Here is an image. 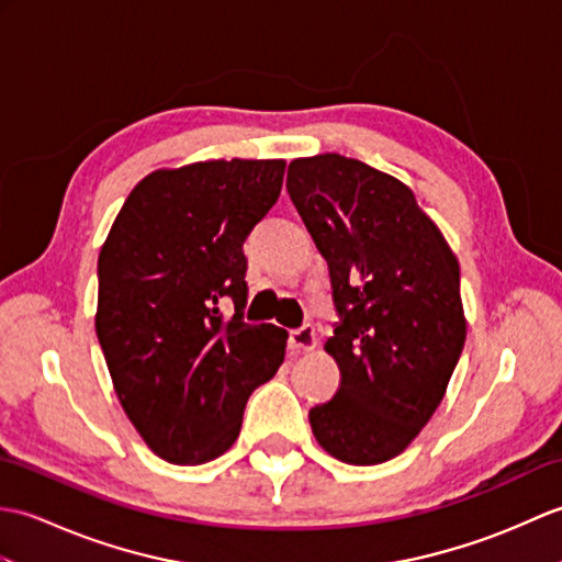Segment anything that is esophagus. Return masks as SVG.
Masks as SVG:
<instances>
[{
	"instance_id": "1",
	"label": "esophagus",
	"mask_w": 562,
	"mask_h": 562,
	"mask_svg": "<svg viewBox=\"0 0 562 562\" xmlns=\"http://www.w3.org/2000/svg\"><path fill=\"white\" fill-rule=\"evenodd\" d=\"M290 348L314 350L316 348V328L312 324H304L300 328L290 330Z\"/></svg>"
}]
</instances>
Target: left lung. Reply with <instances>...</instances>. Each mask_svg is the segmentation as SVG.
Here are the masks:
<instances>
[{"label": "left lung", "instance_id": "left-lung-1", "mask_svg": "<svg viewBox=\"0 0 562 562\" xmlns=\"http://www.w3.org/2000/svg\"><path fill=\"white\" fill-rule=\"evenodd\" d=\"M288 193L328 260L338 312L326 350L340 389L308 423L330 457L384 463L427 425L461 357L459 262L413 190L362 161L294 159Z\"/></svg>", "mask_w": 562, "mask_h": 562}]
</instances>
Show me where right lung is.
<instances>
[{
    "instance_id": "right-lung-1",
    "label": "right lung",
    "mask_w": 562,
    "mask_h": 562,
    "mask_svg": "<svg viewBox=\"0 0 562 562\" xmlns=\"http://www.w3.org/2000/svg\"><path fill=\"white\" fill-rule=\"evenodd\" d=\"M284 161H200L135 186L99 256L97 336L117 398L154 453L222 457L288 330L246 324L244 241L278 202ZM232 299L224 319L218 302Z\"/></svg>"
}]
</instances>
